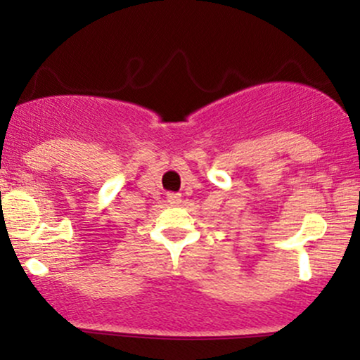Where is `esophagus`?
<instances>
[{
	"instance_id": "34e87169",
	"label": "esophagus",
	"mask_w": 360,
	"mask_h": 360,
	"mask_svg": "<svg viewBox=\"0 0 360 360\" xmlns=\"http://www.w3.org/2000/svg\"><path fill=\"white\" fill-rule=\"evenodd\" d=\"M167 201L171 205H179L181 203V194L179 193H169L167 194Z\"/></svg>"
}]
</instances>
